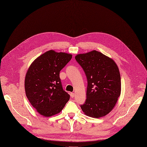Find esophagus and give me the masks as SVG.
<instances>
[{
    "label": "esophagus",
    "instance_id": "1",
    "mask_svg": "<svg viewBox=\"0 0 147 147\" xmlns=\"http://www.w3.org/2000/svg\"><path fill=\"white\" fill-rule=\"evenodd\" d=\"M70 96L72 97V98H73V97H74V96H75V94L74 93H70Z\"/></svg>",
    "mask_w": 147,
    "mask_h": 147
}]
</instances>
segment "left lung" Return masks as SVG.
I'll use <instances>...</instances> for the list:
<instances>
[{
    "label": "left lung",
    "mask_w": 147,
    "mask_h": 147,
    "mask_svg": "<svg viewBox=\"0 0 147 147\" xmlns=\"http://www.w3.org/2000/svg\"><path fill=\"white\" fill-rule=\"evenodd\" d=\"M87 78L86 99L80 107L86 115L98 118L114 108L121 94V82L115 62L95 50L76 56Z\"/></svg>",
    "instance_id": "obj_1"
}]
</instances>
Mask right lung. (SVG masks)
Wrapping results in <instances>:
<instances>
[{
	"mask_svg": "<svg viewBox=\"0 0 147 147\" xmlns=\"http://www.w3.org/2000/svg\"><path fill=\"white\" fill-rule=\"evenodd\" d=\"M72 55L48 51L30 66L25 77L26 96L41 115L48 117L60 113L69 100L70 95L63 89L59 73Z\"/></svg>",
	"mask_w": 147,
	"mask_h": 147,
	"instance_id": "1",
	"label": "right lung"
}]
</instances>
